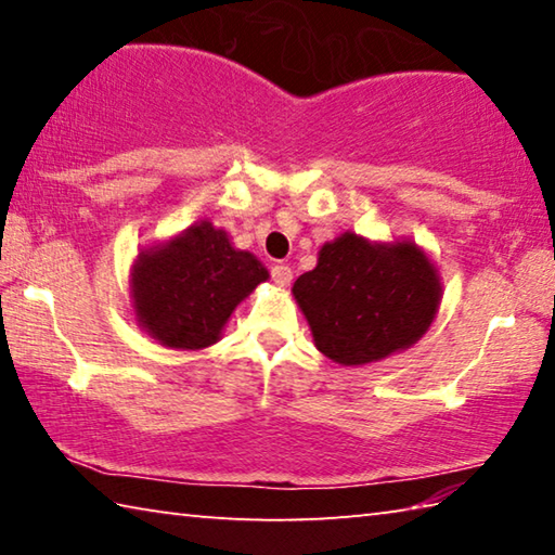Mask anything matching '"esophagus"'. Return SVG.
Listing matches in <instances>:
<instances>
[{"label": "esophagus", "instance_id": "34e87169", "mask_svg": "<svg viewBox=\"0 0 555 555\" xmlns=\"http://www.w3.org/2000/svg\"><path fill=\"white\" fill-rule=\"evenodd\" d=\"M271 279H274V284L279 286H288L291 279H294V271L286 264H274L271 267Z\"/></svg>", "mask_w": 555, "mask_h": 555}]
</instances>
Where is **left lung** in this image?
Here are the masks:
<instances>
[{
    "instance_id": "obj_1",
    "label": "left lung",
    "mask_w": 555,
    "mask_h": 555,
    "mask_svg": "<svg viewBox=\"0 0 555 555\" xmlns=\"http://www.w3.org/2000/svg\"><path fill=\"white\" fill-rule=\"evenodd\" d=\"M294 296L315 347L340 364H367L428 331L440 304L438 274L416 244H370L345 232L323 244Z\"/></svg>"
}]
</instances>
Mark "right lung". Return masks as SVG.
<instances>
[{
    "label": "right lung",
    "mask_w": 555,
    "mask_h": 555,
    "mask_svg": "<svg viewBox=\"0 0 555 555\" xmlns=\"http://www.w3.org/2000/svg\"><path fill=\"white\" fill-rule=\"evenodd\" d=\"M267 276L255 255L234 249L228 234L201 222L137 259L131 296L149 335L166 347L201 350L220 340L234 306Z\"/></svg>",
    "instance_id": "add662e5"
}]
</instances>
